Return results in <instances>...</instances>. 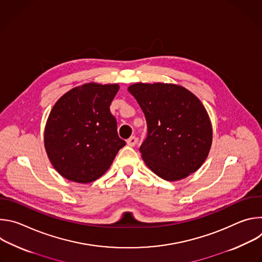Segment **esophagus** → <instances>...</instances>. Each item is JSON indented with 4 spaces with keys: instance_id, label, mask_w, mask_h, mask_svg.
I'll return each instance as SVG.
<instances>
[{
    "instance_id": "obj_1",
    "label": "esophagus",
    "mask_w": 262,
    "mask_h": 262,
    "mask_svg": "<svg viewBox=\"0 0 262 262\" xmlns=\"http://www.w3.org/2000/svg\"><path fill=\"white\" fill-rule=\"evenodd\" d=\"M126 143H127V145H129V146H135V145H137V143H138V139H137V137L133 136V137H130L129 139L126 140Z\"/></svg>"
}]
</instances>
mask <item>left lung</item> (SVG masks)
Wrapping results in <instances>:
<instances>
[{"mask_svg":"<svg viewBox=\"0 0 262 262\" xmlns=\"http://www.w3.org/2000/svg\"><path fill=\"white\" fill-rule=\"evenodd\" d=\"M128 91L146 118L147 136L140 146L145 164L169 181L197 171L212 140L210 120L201 101L173 84L138 83Z\"/></svg>","mask_w":262,"mask_h":262,"instance_id":"8db88e82","label":"left lung"}]
</instances>
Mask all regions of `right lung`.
Wrapping results in <instances>:
<instances>
[{"mask_svg":"<svg viewBox=\"0 0 262 262\" xmlns=\"http://www.w3.org/2000/svg\"><path fill=\"white\" fill-rule=\"evenodd\" d=\"M118 90L117 84H85L65 93L52 108L45 146L52 165L66 179L96 180L125 145L110 112Z\"/></svg>","mask_w":262,"mask_h":262,"instance_id":"add662e5","label":"right lung"}]
</instances>
